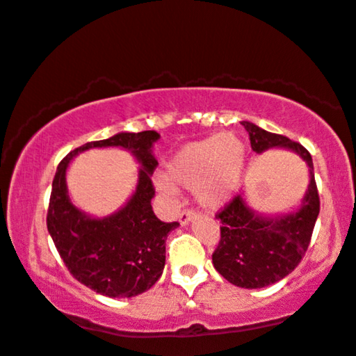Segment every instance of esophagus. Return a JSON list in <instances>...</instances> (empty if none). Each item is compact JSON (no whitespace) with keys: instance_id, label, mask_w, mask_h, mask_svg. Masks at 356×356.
Here are the masks:
<instances>
[{"instance_id":"obj_1","label":"esophagus","mask_w":356,"mask_h":356,"mask_svg":"<svg viewBox=\"0 0 356 356\" xmlns=\"http://www.w3.org/2000/svg\"><path fill=\"white\" fill-rule=\"evenodd\" d=\"M193 218H195V211H193V210H184L181 215H179V222H181L182 226L188 225V222H191Z\"/></svg>"}]
</instances>
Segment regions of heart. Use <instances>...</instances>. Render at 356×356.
Listing matches in <instances>:
<instances>
[{"label":"heart","mask_w":356,"mask_h":356,"mask_svg":"<svg viewBox=\"0 0 356 356\" xmlns=\"http://www.w3.org/2000/svg\"><path fill=\"white\" fill-rule=\"evenodd\" d=\"M245 164L244 143L236 135H211L192 141L165 164V177L156 179L159 191L175 195L177 188H195L198 202L220 207L238 188Z\"/></svg>","instance_id":"b5f03b06"}]
</instances>
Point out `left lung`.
<instances>
[{"label":"left lung","mask_w":356,"mask_h":356,"mask_svg":"<svg viewBox=\"0 0 356 356\" xmlns=\"http://www.w3.org/2000/svg\"><path fill=\"white\" fill-rule=\"evenodd\" d=\"M255 153L270 148L295 151L309 168V187L298 211L265 218L250 210L243 195H236L221 211V238L213 252V265L227 282L241 288H264L280 282L298 267L309 248L319 215V192L312 158L305 146L283 135L270 134L250 122H243Z\"/></svg>","instance_id":"8db88e82"}]
</instances>
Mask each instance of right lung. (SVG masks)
Instances as JSON below:
<instances>
[{
  "instance_id": "add662e5",
  "label": "right lung",
  "mask_w": 356,
  "mask_h": 356,
  "mask_svg": "<svg viewBox=\"0 0 356 356\" xmlns=\"http://www.w3.org/2000/svg\"><path fill=\"white\" fill-rule=\"evenodd\" d=\"M159 134H117L89 141L65 156L56 168L47 211V227L70 273L83 285L108 298H131L149 290L163 275L165 239L179 226L156 218L151 182L158 161L151 153ZM120 145L142 164L137 191L127 205L106 218H91L69 202L65 169L78 152L91 147Z\"/></svg>"
}]
</instances>
